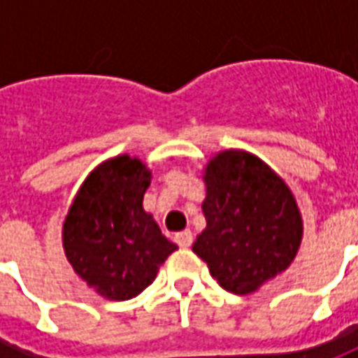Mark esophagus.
<instances>
[{"label":"esophagus","instance_id":"obj_1","mask_svg":"<svg viewBox=\"0 0 358 358\" xmlns=\"http://www.w3.org/2000/svg\"><path fill=\"white\" fill-rule=\"evenodd\" d=\"M174 240H176V243H178L180 248L186 249L192 245V241H194V234L189 232V230H184V232L176 234V238H174Z\"/></svg>","mask_w":358,"mask_h":358}]
</instances>
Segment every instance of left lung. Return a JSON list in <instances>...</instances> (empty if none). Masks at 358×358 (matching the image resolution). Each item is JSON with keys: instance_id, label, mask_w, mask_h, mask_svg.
Masks as SVG:
<instances>
[{"instance_id": "8db88e82", "label": "left lung", "mask_w": 358, "mask_h": 358, "mask_svg": "<svg viewBox=\"0 0 358 358\" xmlns=\"http://www.w3.org/2000/svg\"><path fill=\"white\" fill-rule=\"evenodd\" d=\"M203 182L207 226L192 249L226 292L255 293L299 251L303 218L295 195L263 159L243 149L210 157Z\"/></svg>"}]
</instances>
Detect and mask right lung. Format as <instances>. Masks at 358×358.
<instances>
[{
	"mask_svg": "<svg viewBox=\"0 0 358 358\" xmlns=\"http://www.w3.org/2000/svg\"><path fill=\"white\" fill-rule=\"evenodd\" d=\"M151 171L138 157H110L82 182L63 222V249L73 270L97 295L128 301L153 284L178 245L143 209Z\"/></svg>",
	"mask_w": 358,
	"mask_h": 358,
	"instance_id": "add662e5",
	"label": "right lung"
}]
</instances>
